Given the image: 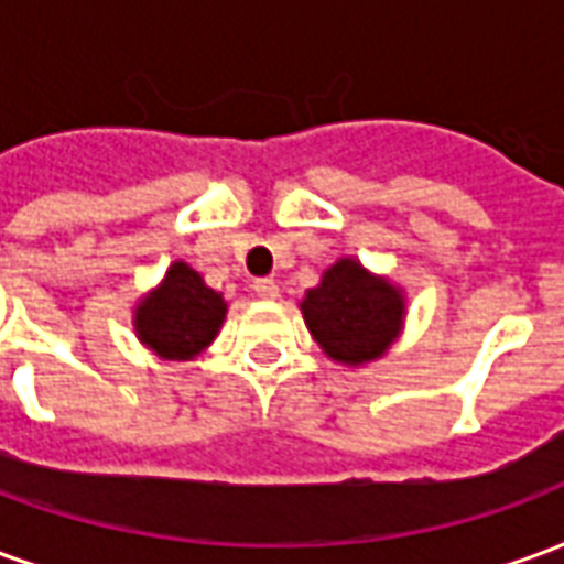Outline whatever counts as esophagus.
<instances>
[{
  "label": "esophagus",
  "mask_w": 564,
  "mask_h": 564,
  "mask_svg": "<svg viewBox=\"0 0 564 564\" xmlns=\"http://www.w3.org/2000/svg\"><path fill=\"white\" fill-rule=\"evenodd\" d=\"M253 293H257L259 299H274V295H278V281H271V278H257V281H253Z\"/></svg>",
  "instance_id": "1"
}]
</instances>
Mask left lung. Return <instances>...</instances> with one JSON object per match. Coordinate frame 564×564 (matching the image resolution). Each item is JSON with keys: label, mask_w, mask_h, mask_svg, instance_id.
I'll use <instances>...</instances> for the list:
<instances>
[{"label": "left lung", "mask_w": 564, "mask_h": 564, "mask_svg": "<svg viewBox=\"0 0 564 564\" xmlns=\"http://www.w3.org/2000/svg\"><path fill=\"white\" fill-rule=\"evenodd\" d=\"M302 314L326 356L344 366H359L378 359L395 341L404 302L390 281L368 274L354 259H341L307 293Z\"/></svg>", "instance_id": "obj_1"}]
</instances>
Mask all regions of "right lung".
<instances>
[{"label": "right lung", "instance_id": "1", "mask_svg": "<svg viewBox=\"0 0 564 564\" xmlns=\"http://www.w3.org/2000/svg\"><path fill=\"white\" fill-rule=\"evenodd\" d=\"M226 317V302L186 262H174L160 290L135 311V332L153 354L189 359L205 350Z\"/></svg>", "mask_w": 564, "mask_h": 564}]
</instances>
